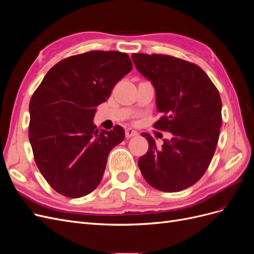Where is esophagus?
Listing matches in <instances>:
<instances>
[{
    "instance_id": "esophagus-1",
    "label": "esophagus",
    "mask_w": 254,
    "mask_h": 254,
    "mask_svg": "<svg viewBox=\"0 0 254 254\" xmlns=\"http://www.w3.org/2000/svg\"><path fill=\"white\" fill-rule=\"evenodd\" d=\"M136 134H137V131H135V130H133L131 128H127L126 131H125L126 137H131V136H134Z\"/></svg>"
}]
</instances>
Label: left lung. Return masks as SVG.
Returning a JSON list of instances; mask_svg holds the SVG:
<instances>
[{
  "label": "left lung",
  "instance_id": "1",
  "mask_svg": "<svg viewBox=\"0 0 254 254\" xmlns=\"http://www.w3.org/2000/svg\"><path fill=\"white\" fill-rule=\"evenodd\" d=\"M139 72L156 90L162 113L153 127L173 133L157 148L149 133L148 151L140 171L152 188L166 193L186 190L206 172L216 149L221 126L219 92L200 66L163 54H132Z\"/></svg>",
  "mask_w": 254,
  "mask_h": 254
}]
</instances>
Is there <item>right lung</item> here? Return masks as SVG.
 Returning a JSON list of instances; mask_svg holds the SVG:
<instances>
[{
	"label": "right lung",
	"instance_id": "add662e5",
	"mask_svg": "<svg viewBox=\"0 0 254 254\" xmlns=\"http://www.w3.org/2000/svg\"><path fill=\"white\" fill-rule=\"evenodd\" d=\"M131 70L126 53L90 51L59 61L34 92L29 142L38 168L57 193L79 198L98 187L109 152L125 131L117 125L99 132L92 120Z\"/></svg>",
	"mask_w": 254,
	"mask_h": 254
}]
</instances>
